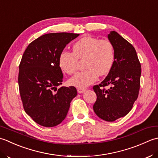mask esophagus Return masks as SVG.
<instances>
[{"mask_svg": "<svg viewBox=\"0 0 158 158\" xmlns=\"http://www.w3.org/2000/svg\"><path fill=\"white\" fill-rule=\"evenodd\" d=\"M77 91H78V93H84V92L86 91V89H82V88H78V89H77Z\"/></svg>", "mask_w": 158, "mask_h": 158, "instance_id": "obj_1", "label": "esophagus"}]
</instances>
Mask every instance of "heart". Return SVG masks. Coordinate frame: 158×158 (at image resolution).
Returning <instances> with one entry per match:
<instances>
[{
    "mask_svg": "<svg viewBox=\"0 0 158 158\" xmlns=\"http://www.w3.org/2000/svg\"><path fill=\"white\" fill-rule=\"evenodd\" d=\"M86 69L76 73L69 80L77 87H86L97 80L98 76H104L110 72L114 62L113 45L107 40L85 35L73 46V52L63 51L59 64L64 72L72 74L76 72L78 59H85Z\"/></svg>",
    "mask_w": 158,
    "mask_h": 158,
    "instance_id": "1",
    "label": "heart"
}]
</instances>
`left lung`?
<instances>
[{"mask_svg":"<svg viewBox=\"0 0 158 158\" xmlns=\"http://www.w3.org/2000/svg\"><path fill=\"white\" fill-rule=\"evenodd\" d=\"M108 38L114 50V62L110 72L99 85L93 86L97 100L95 113L102 119L114 121L127 114L138 98L141 65L132 45L116 31ZM110 85V89L102 87Z\"/></svg>","mask_w":158,"mask_h":158,"instance_id":"8db88e82","label":"left lung"}]
</instances>
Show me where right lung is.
Returning <instances> with one entry per match:
<instances>
[{
  "mask_svg": "<svg viewBox=\"0 0 158 158\" xmlns=\"http://www.w3.org/2000/svg\"><path fill=\"white\" fill-rule=\"evenodd\" d=\"M78 36L69 33L44 35L28 45L22 57L18 85L23 107L26 113L44 127L56 126L65 119L70 103L77 95L74 86L58 89L57 86L63 80L60 54Z\"/></svg>",
  "mask_w": 158,
  "mask_h": 158,
  "instance_id": "1",
  "label": "right lung"
}]
</instances>
